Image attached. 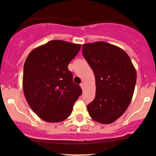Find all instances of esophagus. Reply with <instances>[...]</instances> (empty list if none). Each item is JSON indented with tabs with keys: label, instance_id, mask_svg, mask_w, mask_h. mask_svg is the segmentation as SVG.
<instances>
[{
	"label": "esophagus",
	"instance_id": "1",
	"mask_svg": "<svg viewBox=\"0 0 156 156\" xmlns=\"http://www.w3.org/2000/svg\"><path fill=\"white\" fill-rule=\"evenodd\" d=\"M80 87H81V89L83 90V89H84V83H81L80 84Z\"/></svg>",
	"mask_w": 156,
	"mask_h": 156
}]
</instances>
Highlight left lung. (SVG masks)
Here are the masks:
<instances>
[{
    "label": "left lung",
    "instance_id": "1",
    "mask_svg": "<svg viewBox=\"0 0 156 156\" xmlns=\"http://www.w3.org/2000/svg\"><path fill=\"white\" fill-rule=\"evenodd\" d=\"M82 53L96 82L95 98L87 105L89 116L102 124L114 122L124 114L133 98L135 67L122 49L105 42L83 44Z\"/></svg>",
    "mask_w": 156,
    "mask_h": 156
}]
</instances>
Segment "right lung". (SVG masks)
<instances>
[{
  "mask_svg": "<svg viewBox=\"0 0 156 156\" xmlns=\"http://www.w3.org/2000/svg\"><path fill=\"white\" fill-rule=\"evenodd\" d=\"M81 44L52 40L32 51L24 64L23 87L33 112L48 122L64 121L82 94L68 64Z\"/></svg>",
  "mask_w": 156,
  "mask_h": 156,
  "instance_id": "obj_1",
  "label": "right lung"
}]
</instances>
